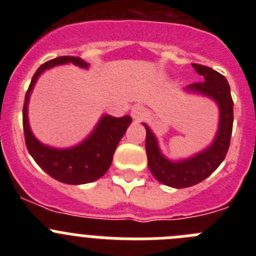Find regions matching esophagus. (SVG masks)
<instances>
[{
    "mask_svg": "<svg viewBox=\"0 0 256 256\" xmlns=\"http://www.w3.org/2000/svg\"><path fill=\"white\" fill-rule=\"evenodd\" d=\"M130 115L134 120L140 122V120H144V118H148V110L144 108V106H140V105H136L133 106L132 112H130Z\"/></svg>",
    "mask_w": 256,
    "mask_h": 256,
    "instance_id": "34e87169",
    "label": "esophagus"
}]
</instances>
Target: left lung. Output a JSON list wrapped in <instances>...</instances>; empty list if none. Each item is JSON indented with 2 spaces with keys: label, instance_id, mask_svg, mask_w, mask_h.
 Here are the masks:
<instances>
[{
  "label": "left lung",
  "instance_id": "obj_1",
  "mask_svg": "<svg viewBox=\"0 0 256 256\" xmlns=\"http://www.w3.org/2000/svg\"><path fill=\"white\" fill-rule=\"evenodd\" d=\"M196 73L202 76V82L187 86V91L204 94L219 106V126L216 138L209 148L190 159L172 162L162 154L158 140L146 124V155L148 165L154 177L159 182L174 188L195 186L208 178L218 168L230 148L234 126V101L227 79L212 68L192 64Z\"/></svg>",
  "mask_w": 256,
  "mask_h": 256
}]
</instances>
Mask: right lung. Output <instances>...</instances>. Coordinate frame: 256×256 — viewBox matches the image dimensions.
<instances>
[{
    "mask_svg": "<svg viewBox=\"0 0 256 256\" xmlns=\"http://www.w3.org/2000/svg\"><path fill=\"white\" fill-rule=\"evenodd\" d=\"M72 62L87 69L88 62L74 56H60L40 65L34 73L26 94L22 108V128L29 154L48 176L68 184H83L98 180L108 170L116 146L132 123L130 115L114 118L104 115L94 132L82 144L70 148H54L40 144L30 130L28 123V102L38 76L46 69Z\"/></svg>",
    "mask_w": 256,
    "mask_h": 256,
    "instance_id": "add662e5",
    "label": "right lung"
}]
</instances>
